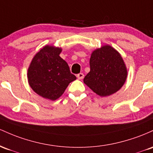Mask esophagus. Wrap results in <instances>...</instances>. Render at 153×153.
<instances>
[{"mask_svg": "<svg viewBox=\"0 0 153 153\" xmlns=\"http://www.w3.org/2000/svg\"><path fill=\"white\" fill-rule=\"evenodd\" d=\"M84 76H85V75H84V74L83 73H79V74H77V78L79 79H82L84 78Z\"/></svg>", "mask_w": 153, "mask_h": 153, "instance_id": "obj_1", "label": "esophagus"}]
</instances>
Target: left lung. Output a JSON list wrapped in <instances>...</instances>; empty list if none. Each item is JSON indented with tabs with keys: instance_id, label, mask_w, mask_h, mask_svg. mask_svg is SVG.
Masks as SVG:
<instances>
[{
	"instance_id": "obj_1",
	"label": "left lung",
	"mask_w": 153,
	"mask_h": 153,
	"mask_svg": "<svg viewBox=\"0 0 153 153\" xmlns=\"http://www.w3.org/2000/svg\"><path fill=\"white\" fill-rule=\"evenodd\" d=\"M90 66V71L84 78V83L101 97L119 90L127 77V69L122 57L108 45L92 53Z\"/></svg>"
}]
</instances>
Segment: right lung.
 I'll return each mask as SVG.
<instances>
[{
  "instance_id": "right-lung-1",
  "label": "right lung",
  "mask_w": 153,
  "mask_h": 153,
  "mask_svg": "<svg viewBox=\"0 0 153 153\" xmlns=\"http://www.w3.org/2000/svg\"><path fill=\"white\" fill-rule=\"evenodd\" d=\"M61 48L45 45L32 60L27 72L29 85L37 95L56 100L76 79L68 63L60 57Z\"/></svg>"
}]
</instances>
